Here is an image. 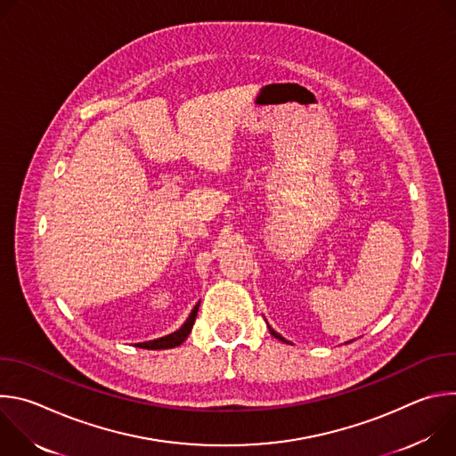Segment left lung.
I'll return each instance as SVG.
<instances>
[{"mask_svg": "<svg viewBox=\"0 0 456 456\" xmlns=\"http://www.w3.org/2000/svg\"><path fill=\"white\" fill-rule=\"evenodd\" d=\"M269 332H271V334H273V336H274V338H276V339H280V341H285V338H281V336H280V334H278V332H276V330H273V329H271V327H269Z\"/></svg>", "mask_w": 456, "mask_h": 456, "instance_id": "8db88e82", "label": "left lung"}]
</instances>
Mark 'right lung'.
Instances as JSON below:
<instances>
[{
  "label": "right lung",
  "instance_id": "right-lung-1",
  "mask_svg": "<svg viewBox=\"0 0 456 456\" xmlns=\"http://www.w3.org/2000/svg\"><path fill=\"white\" fill-rule=\"evenodd\" d=\"M199 306H200V303L194 305V308L191 310L189 317L185 319V322L182 324V327H180L176 332H173V334H169V336H164V338H159V339H155V341L139 343V346H141V348H146V350H166V348L180 346V345L187 339V336L191 334V330H192L194 319H197V314H199Z\"/></svg>",
  "mask_w": 456,
  "mask_h": 456
}]
</instances>
